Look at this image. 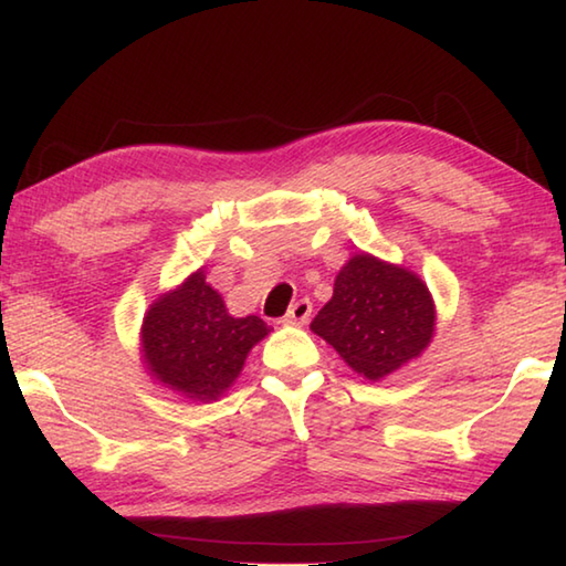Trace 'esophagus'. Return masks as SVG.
I'll return each mask as SVG.
<instances>
[{"mask_svg": "<svg viewBox=\"0 0 566 566\" xmlns=\"http://www.w3.org/2000/svg\"><path fill=\"white\" fill-rule=\"evenodd\" d=\"M313 313V303L308 298H301L298 303L291 305V311L283 315V323L289 325H305Z\"/></svg>", "mask_w": 566, "mask_h": 566, "instance_id": "obj_1", "label": "esophagus"}]
</instances>
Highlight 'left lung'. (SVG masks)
Instances as JSON below:
<instances>
[{"label":"left lung","instance_id":"1","mask_svg":"<svg viewBox=\"0 0 566 566\" xmlns=\"http://www.w3.org/2000/svg\"><path fill=\"white\" fill-rule=\"evenodd\" d=\"M311 328L355 373L380 380L428 348L434 305L418 275L360 253L343 265L333 298L315 315Z\"/></svg>","mask_w":566,"mask_h":566}]
</instances>
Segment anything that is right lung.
Listing matches in <instances>:
<instances>
[{"label": "right lung", "instance_id": "right-lung-1", "mask_svg": "<svg viewBox=\"0 0 566 566\" xmlns=\"http://www.w3.org/2000/svg\"><path fill=\"white\" fill-rule=\"evenodd\" d=\"M268 331L258 315H228L221 295L198 271L148 308L142 328L144 358L168 388L196 400H216Z\"/></svg>", "mask_w": 566, "mask_h": 566}]
</instances>
